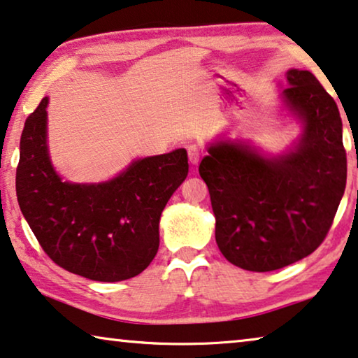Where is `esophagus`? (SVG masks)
Instances as JSON below:
<instances>
[{"label":"esophagus","instance_id":"1","mask_svg":"<svg viewBox=\"0 0 358 358\" xmlns=\"http://www.w3.org/2000/svg\"><path fill=\"white\" fill-rule=\"evenodd\" d=\"M188 159H189V164L191 165H197L201 159V149L197 146H189L188 148Z\"/></svg>","mask_w":358,"mask_h":358}]
</instances>
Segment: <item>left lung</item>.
Returning <instances> with one entry per match:
<instances>
[{"mask_svg":"<svg viewBox=\"0 0 358 358\" xmlns=\"http://www.w3.org/2000/svg\"><path fill=\"white\" fill-rule=\"evenodd\" d=\"M282 104L302 133L294 146L265 156L241 140L207 146L199 175L209 188L215 241L228 262L271 271L310 255L333 225L348 178L343 120L312 72L291 69Z\"/></svg>","mask_w":358,"mask_h":358,"instance_id":"1","label":"left lung"}]
</instances>
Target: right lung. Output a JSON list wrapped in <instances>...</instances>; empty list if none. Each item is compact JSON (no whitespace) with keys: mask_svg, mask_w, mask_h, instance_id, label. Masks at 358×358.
Masks as SVG:
<instances>
[{"mask_svg":"<svg viewBox=\"0 0 358 358\" xmlns=\"http://www.w3.org/2000/svg\"><path fill=\"white\" fill-rule=\"evenodd\" d=\"M48 98L27 117L15 173L19 207L40 246L64 270L114 282L140 275L159 249V220L188 175V154L136 159L103 183L64 181L48 151Z\"/></svg>","mask_w":358,"mask_h":358,"instance_id":"obj_1","label":"right lung"}]
</instances>
